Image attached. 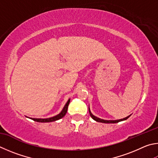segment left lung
<instances>
[{"mask_svg": "<svg viewBox=\"0 0 158 158\" xmlns=\"http://www.w3.org/2000/svg\"><path fill=\"white\" fill-rule=\"evenodd\" d=\"M88 110H89V113H90V115L91 116L92 118H93L94 120H95L96 122H102V123H105V124H114V123H117L119 122H122V121H124V120L127 119L131 115H129L127 117H125V118H123L121 119H117V120H105V119H100L99 117H97L96 116L93 115L92 113L90 112V108H88Z\"/></svg>", "mask_w": 158, "mask_h": 158, "instance_id": "8db88e82", "label": "left lung"}]
</instances>
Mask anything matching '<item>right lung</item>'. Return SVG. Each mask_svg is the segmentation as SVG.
I'll return each mask as SVG.
<instances>
[{
  "label": "right lung",
  "mask_w": 158,
  "mask_h": 158,
  "mask_svg": "<svg viewBox=\"0 0 158 158\" xmlns=\"http://www.w3.org/2000/svg\"><path fill=\"white\" fill-rule=\"evenodd\" d=\"M70 102V99H68V101L64 106V107L63 108V110H61V113L56 116H54L52 117H50V118H46V119H41V118H30V119L37 122H52L56 121V120H59L65 115V114L67 113L68 107V105H69Z\"/></svg>",
  "instance_id": "1"
}]
</instances>
